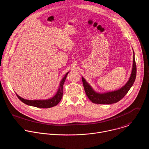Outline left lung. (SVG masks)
I'll use <instances>...</instances> for the list:
<instances>
[{"mask_svg":"<svg viewBox=\"0 0 149 149\" xmlns=\"http://www.w3.org/2000/svg\"><path fill=\"white\" fill-rule=\"evenodd\" d=\"M133 65L130 76L126 83L118 89L104 92H97L91 86V85L86 81V79L82 77L85 91L91 101L94 104L110 105L119 102L125 96V95L133 86L136 77V65L133 49Z\"/></svg>","mask_w":149,"mask_h":149,"instance_id":"1","label":"left lung"}]
</instances>
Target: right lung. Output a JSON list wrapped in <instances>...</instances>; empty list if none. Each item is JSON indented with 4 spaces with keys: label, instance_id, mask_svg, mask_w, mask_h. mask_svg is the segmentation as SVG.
<instances>
[{
    "label": "right lung",
    "instance_id": "obj_1",
    "mask_svg": "<svg viewBox=\"0 0 149 149\" xmlns=\"http://www.w3.org/2000/svg\"><path fill=\"white\" fill-rule=\"evenodd\" d=\"M69 72L70 71L67 72L65 75L64 76V77L61 79V80L60 82V85H59V87L57 90V92H56L55 95L51 98L47 99V100H26V99L23 98L22 97L20 96L19 95L16 93L17 96L22 102H23L24 104L29 106L40 108H49L55 107L61 100L63 95V85L67 77V75Z\"/></svg>",
    "mask_w": 149,
    "mask_h": 149
}]
</instances>
